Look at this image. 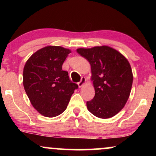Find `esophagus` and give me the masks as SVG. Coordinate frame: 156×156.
I'll list each match as a JSON object with an SVG mask.
<instances>
[{"instance_id": "34e87169", "label": "esophagus", "mask_w": 156, "mask_h": 156, "mask_svg": "<svg viewBox=\"0 0 156 156\" xmlns=\"http://www.w3.org/2000/svg\"><path fill=\"white\" fill-rule=\"evenodd\" d=\"M85 83H86V78H85V77H82L81 80H80V81L78 83V87H82L84 85V84H85Z\"/></svg>"}]
</instances>
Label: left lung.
<instances>
[{
    "mask_svg": "<svg viewBox=\"0 0 156 156\" xmlns=\"http://www.w3.org/2000/svg\"><path fill=\"white\" fill-rule=\"evenodd\" d=\"M78 54L90 63L95 94L87 102L88 110L102 119L114 117L129 98L133 74L128 61L108 46L79 48Z\"/></svg>",
    "mask_w": 156,
    "mask_h": 156,
    "instance_id": "1",
    "label": "left lung"
}]
</instances>
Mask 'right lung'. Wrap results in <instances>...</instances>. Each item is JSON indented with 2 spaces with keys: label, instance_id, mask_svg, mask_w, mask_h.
<instances>
[{
  "label": "right lung",
  "instance_id": "obj_1",
  "mask_svg": "<svg viewBox=\"0 0 156 156\" xmlns=\"http://www.w3.org/2000/svg\"><path fill=\"white\" fill-rule=\"evenodd\" d=\"M69 53L60 46H48L34 53L25 64V91L32 105L44 117H54L64 112L78 88L62 69Z\"/></svg>",
  "mask_w": 156,
  "mask_h": 156
}]
</instances>
